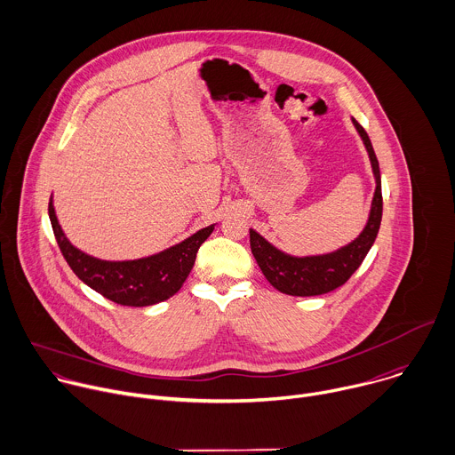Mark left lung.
Returning <instances> with one entry per match:
<instances>
[{"instance_id": "obj_1", "label": "left lung", "mask_w": 455, "mask_h": 455, "mask_svg": "<svg viewBox=\"0 0 455 455\" xmlns=\"http://www.w3.org/2000/svg\"><path fill=\"white\" fill-rule=\"evenodd\" d=\"M353 125L358 136L363 141V147L369 153L372 174L376 180V188L369 210V219L362 233L342 245L337 251L312 256H293L274 243H270L258 231L249 229L251 233V251L267 277V281L281 293L291 297H315L324 295L339 286H342L362 265L367 252L371 251L381 224L383 213V197H381V174L376 153L372 150L371 140L362 125L353 118Z\"/></svg>"}]
</instances>
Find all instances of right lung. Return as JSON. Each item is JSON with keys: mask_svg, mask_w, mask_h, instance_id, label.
<instances>
[{"mask_svg": "<svg viewBox=\"0 0 455 455\" xmlns=\"http://www.w3.org/2000/svg\"><path fill=\"white\" fill-rule=\"evenodd\" d=\"M49 219L60 251L72 272L108 300L127 307L155 305L178 293L194 267L201 243L215 228V224L203 228L183 242L147 258L106 261L79 251L68 242L58 222L52 197L49 201Z\"/></svg>", "mask_w": 455, "mask_h": 455, "instance_id": "1", "label": "right lung"}]
</instances>
